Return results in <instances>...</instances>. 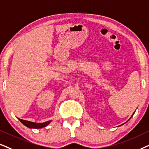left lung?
I'll list each match as a JSON object with an SVG mask.
<instances>
[{
	"mask_svg": "<svg viewBox=\"0 0 149 149\" xmlns=\"http://www.w3.org/2000/svg\"><path fill=\"white\" fill-rule=\"evenodd\" d=\"M134 114H132V116H131V117H130V118L132 117V116H133V115H134ZM130 119H129V120H130ZM128 120H127V121H128ZM127 122H126V123H127ZM125 123H123V124H125Z\"/></svg>",
	"mask_w": 149,
	"mask_h": 149,
	"instance_id": "obj_1",
	"label": "left lung"
}]
</instances>
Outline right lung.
I'll use <instances>...</instances> for the list:
<instances>
[{"label": "right lung", "mask_w": 149, "mask_h": 149, "mask_svg": "<svg viewBox=\"0 0 149 149\" xmlns=\"http://www.w3.org/2000/svg\"><path fill=\"white\" fill-rule=\"evenodd\" d=\"M18 120L23 125H24L26 127H29V128H31V129L43 128V127H46L47 125H48L50 123V122L52 121V120H48V121H46L44 123H34V122L29 121V120L20 119V118H18Z\"/></svg>", "instance_id": "add662e5"}]
</instances>
